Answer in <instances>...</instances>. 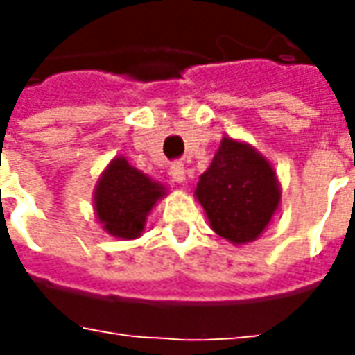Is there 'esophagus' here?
I'll return each mask as SVG.
<instances>
[{
	"mask_svg": "<svg viewBox=\"0 0 355 355\" xmlns=\"http://www.w3.org/2000/svg\"><path fill=\"white\" fill-rule=\"evenodd\" d=\"M170 175L173 178V182L178 184H185V168L182 164H173L170 168Z\"/></svg>",
	"mask_w": 355,
	"mask_h": 355,
	"instance_id": "obj_1",
	"label": "esophagus"
}]
</instances>
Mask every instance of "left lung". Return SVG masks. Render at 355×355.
I'll return each mask as SVG.
<instances>
[{
  "label": "left lung",
  "instance_id": "left-lung-1",
  "mask_svg": "<svg viewBox=\"0 0 355 355\" xmlns=\"http://www.w3.org/2000/svg\"><path fill=\"white\" fill-rule=\"evenodd\" d=\"M193 193L213 231L233 245L261 237L282 196L275 166L254 146L229 136L221 138Z\"/></svg>",
  "mask_w": 355,
  "mask_h": 355
}]
</instances>
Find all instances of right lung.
Segmentation results:
<instances>
[{"label":"right lung","instance_id":"right-lung-1","mask_svg":"<svg viewBox=\"0 0 355 355\" xmlns=\"http://www.w3.org/2000/svg\"><path fill=\"white\" fill-rule=\"evenodd\" d=\"M166 196V185L130 166L124 156H116L94 185V215L108 235L124 241L138 239L150 211Z\"/></svg>","mask_w":355,"mask_h":355}]
</instances>
